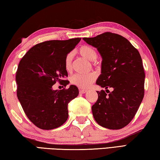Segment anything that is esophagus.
<instances>
[{"label":"esophagus","mask_w":160,"mask_h":160,"mask_svg":"<svg viewBox=\"0 0 160 160\" xmlns=\"http://www.w3.org/2000/svg\"><path fill=\"white\" fill-rule=\"evenodd\" d=\"M86 91H87V90H86V89H81L80 91H79V93H85Z\"/></svg>","instance_id":"obj_1"}]
</instances>
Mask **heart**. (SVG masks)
<instances>
[{
  "label": "heart",
  "mask_w": 160,
  "mask_h": 160,
  "mask_svg": "<svg viewBox=\"0 0 160 160\" xmlns=\"http://www.w3.org/2000/svg\"><path fill=\"white\" fill-rule=\"evenodd\" d=\"M78 53L83 58L88 61L93 62L96 60L98 57L96 49L89 45H83L78 49ZM72 54H68L64 60V67L67 72L72 69ZM96 78L95 73L91 72L88 74H75L70 77V82L72 84L77 86L81 88H87L94 82Z\"/></svg>",
  "instance_id": "heart-1"
}]
</instances>
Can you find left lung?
Masks as SVG:
<instances>
[{"instance_id":"1","label":"left lung","mask_w":160,"mask_h":160,"mask_svg":"<svg viewBox=\"0 0 160 160\" xmlns=\"http://www.w3.org/2000/svg\"><path fill=\"white\" fill-rule=\"evenodd\" d=\"M83 40L97 49L102 57L96 84L106 91H97L98 100L91 108L94 119L103 128L121 129L134 118L144 97L145 75L140 54L118 34L105 32Z\"/></svg>"}]
</instances>
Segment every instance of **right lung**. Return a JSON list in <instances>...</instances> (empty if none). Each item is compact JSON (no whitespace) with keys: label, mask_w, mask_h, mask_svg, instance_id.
I'll list each match as a JSON object with an SVG mask.
<instances>
[{"label":"right lung","mask_w":160,"mask_h":160,"mask_svg":"<svg viewBox=\"0 0 160 160\" xmlns=\"http://www.w3.org/2000/svg\"><path fill=\"white\" fill-rule=\"evenodd\" d=\"M81 41L49 40L36 44L20 60L15 76L17 96L26 116L37 127L52 130L67 121L68 103L78 95V89L70 85L67 89L54 90L59 82H69L64 67L65 58Z\"/></svg>","instance_id":"right-lung-1"}]
</instances>
